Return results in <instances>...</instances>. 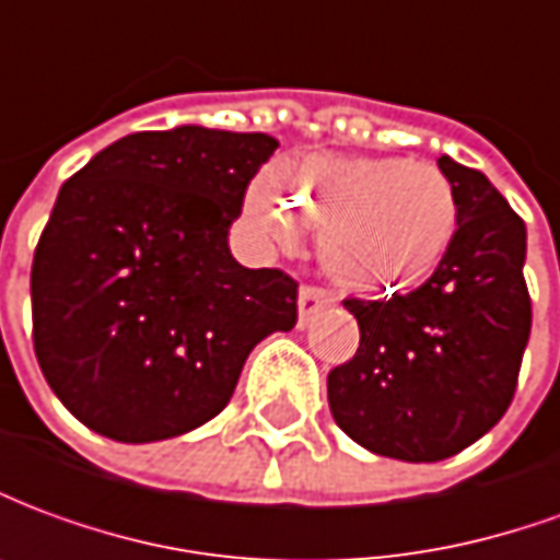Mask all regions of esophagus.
Returning a JSON list of instances; mask_svg holds the SVG:
<instances>
[{"instance_id":"34e87169","label":"esophagus","mask_w":560,"mask_h":560,"mask_svg":"<svg viewBox=\"0 0 560 560\" xmlns=\"http://www.w3.org/2000/svg\"><path fill=\"white\" fill-rule=\"evenodd\" d=\"M335 304V295L331 292H325V289L319 287H304L299 292V325L304 328V325L311 323L316 313L323 311V307H331Z\"/></svg>"}]
</instances>
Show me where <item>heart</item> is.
<instances>
[{"label":"heart","instance_id":"obj_1","mask_svg":"<svg viewBox=\"0 0 560 560\" xmlns=\"http://www.w3.org/2000/svg\"><path fill=\"white\" fill-rule=\"evenodd\" d=\"M458 198L431 162L359 153H301L247 189V220L265 237L295 241L319 225V259L340 287L395 295L450 256Z\"/></svg>","mask_w":560,"mask_h":560}]
</instances>
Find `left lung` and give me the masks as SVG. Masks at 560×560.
<instances>
[{
  "instance_id": "obj_1",
  "label": "left lung",
  "mask_w": 560,
  "mask_h": 560,
  "mask_svg": "<svg viewBox=\"0 0 560 560\" xmlns=\"http://www.w3.org/2000/svg\"><path fill=\"white\" fill-rule=\"evenodd\" d=\"M458 198V235L410 295L343 301L362 340L328 374V407L359 446L443 462L501 422L530 335L527 232L477 168L440 156Z\"/></svg>"
}]
</instances>
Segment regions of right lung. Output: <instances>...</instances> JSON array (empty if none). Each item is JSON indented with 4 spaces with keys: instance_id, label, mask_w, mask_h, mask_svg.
Masks as SVG:
<instances>
[{
    "instance_id": "1",
    "label": "right lung",
    "mask_w": 560,
    "mask_h": 560,
    "mask_svg": "<svg viewBox=\"0 0 560 560\" xmlns=\"http://www.w3.org/2000/svg\"><path fill=\"white\" fill-rule=\"evenodd\" d=\"M277 138L174 126L105 147L59 189L33 259L47 386L96 434L180 438L232 400L253 347L299 319V283L229 249Z\"/></svg>"
}]
</instances>
